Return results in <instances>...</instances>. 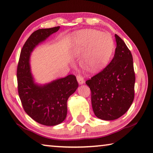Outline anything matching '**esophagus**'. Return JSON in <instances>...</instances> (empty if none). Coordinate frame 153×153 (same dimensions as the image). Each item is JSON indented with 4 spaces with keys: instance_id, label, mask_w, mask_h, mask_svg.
Masks as SVG:
<instances>
[{
    "instance_id": "1",
    "label": "esophagus",
    "mask_w": 153,
    "mask_h": 153,
    "mask_svg": "<svg viewBox=\"0 0 153 153\" xmlns=\"http://www.w3.org/2000/svg\"><path fill=\"white\" fill-rule=\"evenodd\" d=\"M77 82H78V84L79 85H82L84 84V83L85 82L84 79V77H83L81 75H77Z\"/></svg>"
}]
</instances>
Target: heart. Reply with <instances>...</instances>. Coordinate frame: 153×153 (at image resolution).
<instances>
[{"instance_id": "heart-1", "label": "heart", "mask_w": 153, "mask_h": 153, "mask_svg": "<svg viewBox=\"0 0 153 153\" xmlns=\"http://www.w3.org/2000/svg\"><path fill=\"white\" fill-rule=\"evenodd\" d=\"M113 50V40L107 33L95 30L79 32L74 40L73 53L83 56L82 67L89 73L102 69L109 61Z\"/></svg>"}]
</instances>
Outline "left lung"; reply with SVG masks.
Masks as SVG:
<instances>
[{
	"mask_svg": "<svg viewBox=\"0 0 153 153\" xmlns=\"http://www.w3.org/2000/svg\"><path fill=\"white\" fill-rule=\"evenodd\" d=\"M117 46L111 63L100 73L87 80L91 90L94 115L102 120H115L130 107L134 98L135 73L130 51L115 34Z\"/></svg>",
	"mask_w": 153,
	"mask_h": 153,
	"instance_id": "obj_1",
	"label": "left lung"
}]
</instances>
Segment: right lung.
I'll list each match as a JSON object with an SVG mask.
<instances>
[{
	"instance_id": "right-lung-1",
	"label": "right lung",
	"mask_w": 153,
	"mask_h": 153,
	"mask_svg": "<svg viewBox=\"0 0 153 153\" xmlns=\"http://www.w3.org/2000/svg\"><path fill=\"white\" fill-rule=\"evenodd\" d=\"M59 28L40 29L33 32L23 46L17 65L18 93L24 109L36 122L47 126L58 125L65 120L67 100L78 87L74 75L42 85L35 82L31 72L30 61L33 49Z\"/></svg>"
}]
</instances>
